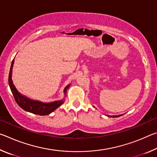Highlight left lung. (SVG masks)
Returning <instances> with one entry per match:
<instances>
[{"mask_svg": "<svg viewBox=\"0 0 157 157\" xmlns=\"http://www.w3.org/2000/svg\"><path fill=\"white\" fill-rule=\"evenodd\" d=\"M122 115H118V116H111V117H112V118H116V117H119V116H121ZM109 117H110V116H107Z\"/></svg>", "mask_w": 157, "mask_h": 157, "instance_id": "8db88e82", "label": "left lung"}]
</instances>
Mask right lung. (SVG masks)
<instances>
[{"mask_svg": "<svg viewBox=\"0 0 157 157\" xmlns=\"http://www.w3.org/2000/svg\"><path fill=\"white\" fill-rule=\"evenodd\" d=\"M14 59L12 60L11 67H10L8 82L10 89H11L12 94L14 95L15 101L21 108H22L23 110L33 113L34 114H37V115L40 116H46L52 113V111H54L56 109H57L59 106L63 104V102H64L63 100L54 101L52 102H40V101L31 100L28 97L25 96V95L21 94L17 91V89H16L12 79V68L13 65H14ZM70 86L71 84L67 85L65 87L64 90H63V93H64L65 95H66V91H67V90Z\"/></svg>", "mask_w": 157, "mask_h": 157, "instance_id": "1", "label": "right lung"}]
</instances>
